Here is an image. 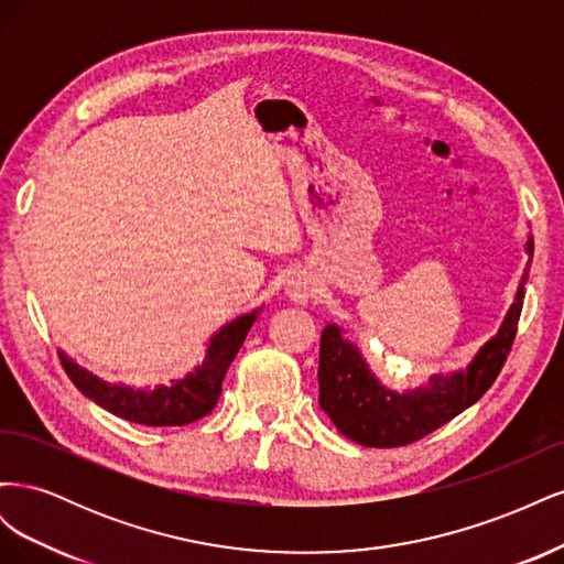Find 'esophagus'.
<instances>
[{"mask_svg": "<svg viewBox=\"0 0 564 564\" xmlns=\"http://www.w3.org/2000/svg\"><path fill=\"white\" fill-rule=\"evenodd\" d=\"M286 296L294 303H308L315 296V282L308 272H296V275L286 282Z\"/></svg>", "mask_w": 564, "mask_h": 564, "instance_id": "obj_1", "label": "esophagus"}]
</instances>
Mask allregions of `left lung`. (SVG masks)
<instances>
[{"mask_svg":"<svg viewBox=\"0 0 564 564\" xmlns=\"http://www.w3.org/2000/svg\"><path fill=\"white\" fill-rule=\"evenodd\" d=\"M527 253H534L532 237H527ZM529 265L532 259L524 265L516 301L508 308L497 336H491L477 350L473 362L460 371L433 373L429 383L414 390L395 392L381 386L360 350L344 338V329L327 324L319 338L317 369L319 406L324 414L357 445L381 449L412 445L449 423L497 381L516 340Z\"/></svg>","mask_w":564,"mask_h":564,"instance_id":"8db88e82","label":"left lung"}]
</instances>
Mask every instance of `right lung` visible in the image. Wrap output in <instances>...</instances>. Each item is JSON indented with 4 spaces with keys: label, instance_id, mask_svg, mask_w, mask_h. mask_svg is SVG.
<instances>
[{
    "label": "right lung",
    "instance_id": "obj_1",
    "mask_svg": "<svg viewBox=\"0 0 564 564\" xmlns=\"http://www.w3.org/2000/svg\"><path fill=\"white\" fill-rule=\"evenodd\" d=\"M259 313L261 311L256 308L220 327L209 338L207 355L195 371L187 373L185 379H176L169 386H155L152 390H133L131 386L108 383L79 367L63 350H58V357L70 381L89 400L108 409L110 414L141 425H185L207 416L216 406L226 371L232 365L237 350L242 348Z\"/></svg>",
    "mask_w": 564,
    "mask_h": 564
}]
</instances>
